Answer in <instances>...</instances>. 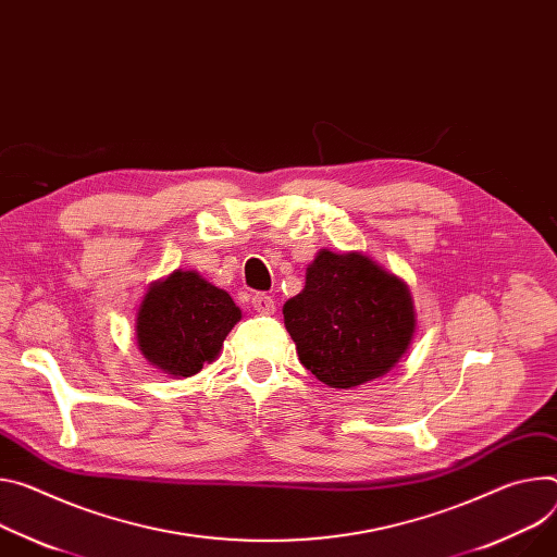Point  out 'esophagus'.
Wrapping results in <instances>:
<instances>
[{
  "label": "esophagus",
  "instance_id": "esophagus-1",
  "mask_svg": "<svg viewBox=\"0 0 557 557\" xmlns=\"http://www.w3.org/2000/svg\"><path fill=\"white\" fill-rule=\"evenodd\" d=\"M252 309H256L260 315H273L275 313V299L267 293H258L252 297Z\"/></svg>",
  "mask_w": 557,
  "mask_h": 557
}]
</instances>
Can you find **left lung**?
<instances>
[{
    "label": "left lung",
    "mask_w": 557,
    "mask_h": 557,
    "mask_svg": "<svg viewBox=\"0 0 557 557\" xmlns=\"http://www.w3.org/2000/svg\"><path fill=\"white\" fill-rule=\"evenodd\" d=\"M282 313L301 367L344 391L384 377L418 329L407 282L360 250L320 248Z\"/></svg>",
    "instance_id": "1"
}]
</instances>
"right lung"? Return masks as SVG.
I'll list each match as a JSON object with an SVG mask.
<instances>
[{
	"mask_svg": "<svg viewBox=\"0 0 557 557\" xmlns=\"http://www.w3.org/2000/svg\"><path fill=\"white\" fill-rule=\"evenodd\" d=\"M242 320L233 297L197 271H173L148 286L137 307L135 335L144 360L171 377H190L220 358Z\"/></svg>",
	"mask_w": 557,
	"mask_h": 557,
	"instance_id": "right-lung-1",
	"label": "right lung"
}]
</instances>
